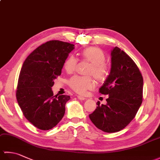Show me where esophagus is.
I'll use <instances>...</instances> for the list:
<instances>
[{"label": "esophagus", "mask_w": 160, "mask_h": 160, "mask_svg": "<svg viewBox=\"0 0 160 160\" xmlns=\"http://www.w3.org/2000/svg\"><path fill=\"white\" fill-rule=\"evenodd\" d=\"M78 98L79 100H84L86 99L85 98H84V97H82V96H78Z\"/></svg>", "instance_id": "obj_1"}]
</instances>
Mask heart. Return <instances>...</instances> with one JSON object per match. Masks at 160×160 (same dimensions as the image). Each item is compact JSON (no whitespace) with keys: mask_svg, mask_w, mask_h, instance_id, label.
Returning <instances> with one entry per match:
<instances>
[{"mask_svg":"<svg viewBox=\"0 0 160 160\" xmlns=\"http://www.w3.org/2000/svg\"><path fill=\"white\" fill-rule=\"evenodd\" d=\"M81 56L84 60L91 63L87 71L88 75H92L98 81L106 79L108 73V68L104 62L106 58L102 50L97 47H90L84 49ZM77 64L76 58L70 56L64 63V69L68 73H72L76 70ZM67 83L71 89L80 95H84L87 91L95 87V82L91 76H74L68 80Z\"/></svg>","mask_w":160,"mask_h":160,"instance_id":"b5f03b06","label":"heart"}]
</instances>
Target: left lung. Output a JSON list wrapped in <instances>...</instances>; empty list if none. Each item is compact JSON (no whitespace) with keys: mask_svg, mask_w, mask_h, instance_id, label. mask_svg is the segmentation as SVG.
Instances as JSON below:
<instances>
[{"mask_svg":"<svg viewBox=\"0 0 160 160\" xmlns=\"http://www.w3.org/2000/svg\"><path fill=\"white\" fill-rule=\"evenodd\" d=\"M99 93L108 95L107 104L100 105L89 115L97 128L107 132L124 128L132 120L142 102L143 77L137 64L124 51H111V69Z\"/></svg>","mask_w":160,"mask_h":160,"instance_id":"obj_1","label":"left lung"}]
</instances>
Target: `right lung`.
<instances>
[{
    "mask_svg": "<svg viewBox=\"0 0 160 160\" xmlns=\"http://www.w3.org/2000/svg\"><path fill=\"white\" fill-rule=\"evenodd\" d=\"M73 49V44L50 40L37 47L22 64L16 99L24 116L40 130L56 127L64 116L70 96H53L52 87Z\"/></svg>",
    "mask_w": 160,
    "mask_h": 160,
    "instance_id": "right-lung-1",
    "label": "right lung"
}]
</instances>
